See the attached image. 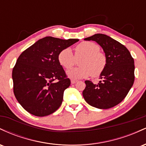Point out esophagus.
I'll list each match as a JSON object with an SVG mask.
<instances>
[{
	"instance_id": "1",
	"label": "esophagus",
	"mask_w": 146,
	"mask_h": 146,
	"mask_svg": "<svg viewBox=\"0 0 146 146\" xmlns=\"http://www.w3.org/2000/svg\"><path fill=\"white\" fill-rule=\"evenodd\" d=\"M77 82H78V80H74V79H71V82L72 84H74L76 83Z\"/></svg>"
}]
</instances>
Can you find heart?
<instances>
[{
  "label": "heart",
  "mask_w": 146,
  "mask_h": 146,
  "mask_svg": "<svg viewBox=\"0 0 146 146\" xmlns=\"http://www.w3.org/2000/svg\"><path fill=\"white\" fill-rule=\"evenodd\" d=\"M100 50V46L93 42H82L75 48V57L72 50L67 47L60 51L58 60L62 67L68 69L74 64L75 58H81L80 66L68 70V76L72 79L86 78L90 75L96 78L104 71L107 64L106 56Z\"/></svg>",
  "instance_id": "b5f03b06"
}]
</instances>
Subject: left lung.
I'll use <instances>...</instances> for the list:
<instances>
[{
    "label": "left lung",
    "instance_id": "left-lung-1",
    "mask_svg": "<svg viewBox=\"0 0 146 146\" xmlns=\"http://www.w3.org/2000/svg\"><path fill=\"white\" fill-rule=\"evenodd\" d=\"M96 42L107 58L104 71L98 84L86 80L83 97L88 104L100 109H108L119 104L125 98L135 81L134 59L124 45L102 33L84 38Z\"/></svg>",
    "mask_w": 146,
    "mask_h": 146
}]
</instances>
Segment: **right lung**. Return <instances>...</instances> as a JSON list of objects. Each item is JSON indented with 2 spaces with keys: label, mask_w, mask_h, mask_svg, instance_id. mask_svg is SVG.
Segmentation results:
<instances>
[{
  "label": "right lung",
  "mask_w": 146,
  "mask_h": 146,
  "mask_svg": "<svg viewBox=\"0 0 146 146\" xmlns=\"http://www.w3.org/2000/svg\"><path fill=\"white\" fill-rule=\"evenodd\" d=\"M78 41L45 37L18 57L12 71L14 93L28 113L44 117L59 108L71 80L60 64L58 56L60 51Z\"/></svg>",
  "instance_id": "obj_1"
}]
</instances>
